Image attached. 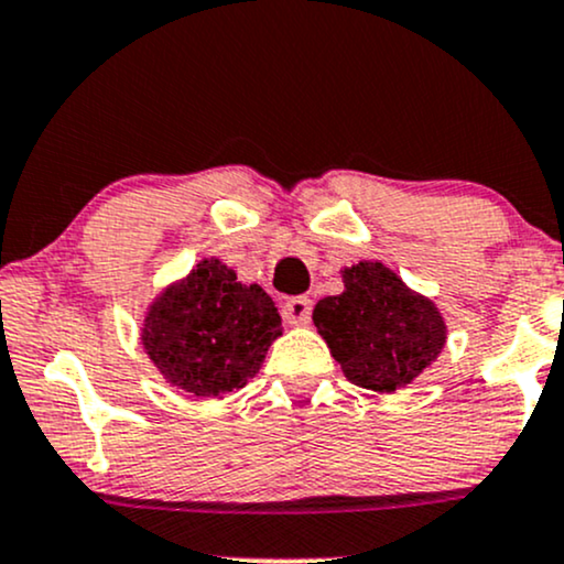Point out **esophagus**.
Returning <instances> with one entry per match:
<instances>
[{
    "instance_id": "1",
    "label": "esophagus",
    "mask_w": 564,
    "mask_h": 564,
    "mask_svg": "<svg viewBox=\"0 0 564 564\" xmlns=\"http://www.w3.org/2000/svg\"><path fill=\"white\" fill-rule=\"evenodd\" d=\"M281 313L283 321L291 323V326H302V323H307L310 315H313V302L304 300V296H291V300L283 302Z\"/></svg>"
}]
</instances>
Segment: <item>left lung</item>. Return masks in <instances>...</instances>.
Instances as JSON below:
<instances>
[{
  "label": "left lung",
  "mask_w": 564,
  "mask_h": 564,
  "mask_svg": "<svg viewBox=\"0 0 564 564\" xmlns=\"http://www.w3.org/2000/svg\"><path fill=\"white\" fill-rule=\"evenodd\" d=\"M313 321L345 377L373 392L411 384L445 345L435 304L381 262L345 270V291L315 304Z\"/></svg>",
  "instance_id": "obj_1"
}]
</instances>
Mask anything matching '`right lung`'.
<instances>
[{"label":"right lung","instance_id":"add662e5","mask_svg":"<svg viewBox=\"0 0 564 564\" xmlns=\"http://www.w3.org/2000/svg\"><path fill=\"white\" fill-rule=\"evenodd\" d=\"M275 336L281 315L273 300L257 283L241 286L219 260H204L153 304L142 345L174 387L223 398L260 371Z\"/></svg>","mask_w":564,"mask_h":564}]
</instances>
